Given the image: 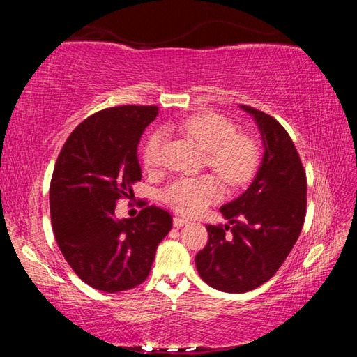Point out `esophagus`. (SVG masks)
Instances as JSON below:
<instances>
[{
    "instance_id": "obj_1",
    "label": "esophagus",
    "mask_w": 357,
    "mask_h": 357,
    "mask_svg": "<svg viewBox=\"0 0 357 357\" xmlns=\"http://www.w3.org/2000/svg\"><path fill=\"white\" fill-rule=\"evenodd\" d=\"M185 223H189V220H185V219H183V217H173V227H184Z\"/></svg>"
}]
</instances>
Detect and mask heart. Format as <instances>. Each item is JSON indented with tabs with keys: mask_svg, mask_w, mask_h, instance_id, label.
Returning a JSON list of instances; mask_svg holds the SVG:
<instances>
[{
	"mask_svg": "<svg viewBox=\"0 0 357 357\" xmlns=\"http://www.w3.org/2000/svg\"><path fill=\"white\" fill-rule=\"evenodd\" d=\"M183 129L203 151L208 165L228 185L238 187L247 183L255 172L258 151L249 137L236 134L231 121L215 113H200L185 121ZM165 132L155 130L148 137L143 148L144 167L153 170L160 164V149ZM222 185L213 174L197 178H179L162 192L164 202L184 215H195L217 202Z\"/></svg>",
	"mask_w": 357,
	"mask_h": 357,
	"instance_id": "heart-1",
	"label": "heart"
}]
</instances>
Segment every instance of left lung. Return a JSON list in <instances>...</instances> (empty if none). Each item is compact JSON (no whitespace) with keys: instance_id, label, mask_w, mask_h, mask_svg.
Here are the masks:
<instances>
[{"instance_id":"1","label":"left lung","mask_w":357,"mask_h":357,"mask_svg":"<svg viewBox=\"0 0 357 357\" xmlns=\"http://www.w3.org/2000/svg\"><path fill=\"white\" fill-rule=\"evenodd\" d=\"M239 108L261 134V164L243 195L220 208L232 227L206 225L208 244L195 257L202 279L225 293L250 291L279 271L299 238L307 206L305 172L288 132L269 114Z\"/></svg>"}]
</instances>
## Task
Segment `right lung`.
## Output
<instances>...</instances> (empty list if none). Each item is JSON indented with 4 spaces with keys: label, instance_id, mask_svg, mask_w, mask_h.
I'll list each match as a JSON object with an SVG mask.
<instances>
[{
    "label": "right lung",
    "instance_id": "right-lung-1",
    "mask_svg": "<svg viewBox=\"0 0 357 357\" xmlns=\"http://www.w3.org/2000/svg\"><path fill=\"white\" fill-rule=\"evenodd\" d=\"M157 107L124 105L94 113L66 140L50 183L52 227L59 250L89 287L126 291L153 266L172 229L165 209L148 206L135 219H116L118 200L142 179L137 148Z\"/></svg>",
    "mask_w": 357,
    "mask_h": 357
}]
</instances>
